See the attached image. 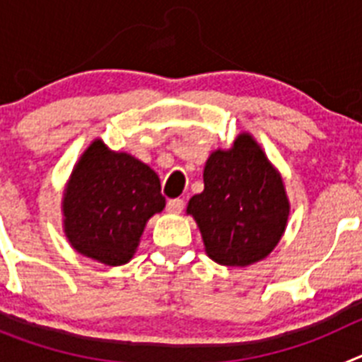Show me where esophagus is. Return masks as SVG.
<instances>
[{"label": "esophagus", "mask_w": 362, "mask_h": 362, "mask_svg": "<svg viewBox=\"0 0 362 362\" xmlns=\"http://www.w3.org/2000/svg\"><path fill=\"white\" fill-rule=\"evenodd\" d=\"M185 209V201L183 199H170L168 204H166V210L170 214H181Z\"/></svg>", "instance_id": "34e87169"}]
</instances>
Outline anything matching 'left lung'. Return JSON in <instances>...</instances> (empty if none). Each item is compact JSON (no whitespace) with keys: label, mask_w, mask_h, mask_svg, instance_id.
<instances>
[{"label":"left lung","mask_w":362,"mask_h":362,"mask_svg":"<svg viewBox=\"0 0 362 362\" xmlns=\"http://www.w3.org/2000/svg\"><path fill=\"white\" fill-rule=\"evenodd\" d=\"M204 190L188 201L204 252L223 267L263 261L283 238L290 199L279 170L250 132L230 148H217L203 170Z\"/></svg>","instance_id":"8db88e82"}]
</instances>
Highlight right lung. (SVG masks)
Masks as SVG:
<instances>
[{
  "instance_id": "obj_1",
  "label": "right lung",
  "mask_w": 362,
  "mask_h": 362,
  "mask_svg": "<svg viewBox=\"0 0 362 362\" xmlns=\"http://www.w3.org/2000/svg\"><path fill=\"white\" fill-rule=\"evenodd\" d=\"M165 204L158 174L98 137L76 161L63 190V232L78 254L121 267L134 257L146 223Z\"/></svg>"
}]
</instances>
